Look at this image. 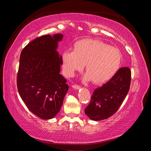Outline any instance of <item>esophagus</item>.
Instances as JSON below:
<instances>
[{
	"label": "esophagus",
	"mask_w": 151,
	"mask_h": 151,
	"mask_svg": "<svg viewBox=\"0 0 151 151\" xmlns=\"http://www.w3.org/2000/svg\"><path fill=\"white\" fill-rule=\"evenodd\" d=\"M72 88L74 89H79L80 88V86L77 85V84H73L72 85Z\"/></svg>",
	"instance_id": "obj_1"
}]
</instances>
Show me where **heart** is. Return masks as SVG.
<instances>
[{"instance_id":"heart-1","label":"heart","mask_w":151,"mask_h":151,"mask_svg":"<svg viewBox=\"0 0 151 151\" xmlns=\"http://www.w3.org/2000/svg\"><path fill=\"white\" fill-rule=\"evenodd\" d=\"M122 55L117 48L108 46L100 40H84L77 43L74 50H66L63 53V69L67 76L86 68L88 73L84 81L93 79L101 83L109 79L119 68Z\"/></svg>"}]
</instances>
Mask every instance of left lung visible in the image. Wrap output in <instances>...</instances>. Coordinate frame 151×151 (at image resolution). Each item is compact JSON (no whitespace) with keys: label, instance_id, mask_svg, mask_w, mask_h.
<instances>
[{"label":"left lung","instance_id":"8db88e82","mask_svg":"<svg viewBox=\"0 0 151 151\" xmlns=\"http://www.w3.org/2000/svg\"><path fill=\"white\" fill-rule=\"evenodd\" d=\"M131 72L129 67H122L102 86L94 90L89 104L85 108L90 119H107L121 106L130 89Z\"/></svg>","mask_w":151,"mask_h":151}]
</instances>
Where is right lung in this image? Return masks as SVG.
I'll use <instances>...</instances> for the list:
<instances>
[{
  "mask_svg": "<svg viewBox=\"0 0 151 151\" xmlns=\"http://www.w3.org/2000/svg\"><path fill=\"white\" fill-rule=\"evenodd\" d=\"M62 34L43 35L22 49L17 75V89L26 106L44 120L60 111L68 90L67 80L60 74L62 57L56 49Z\"/></svg>",
  "mask_w": 151,
  "mask_h": 151,
  "instance_id": "obj_1",
  "label": "right lung"
}]
</instances>
